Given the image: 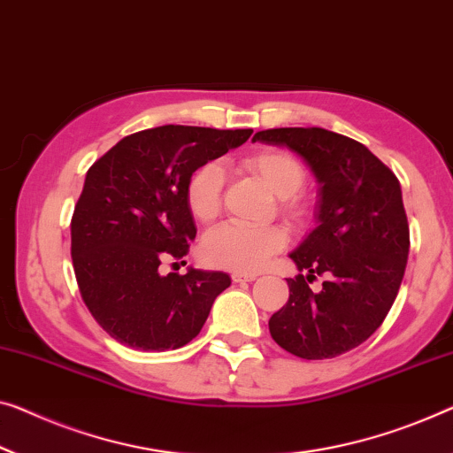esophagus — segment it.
Wrapping results in <instances>:
<instances>
[{"mask_svg": "<svg viewBox=\"0 0 453 453\" xmlns=\"http://www.w3.org/2000/svg\"><path fill=\"white\" fill-rule=\"evenodd\" d=\"M232 280H234V282H252V280H256V274H240V273H234V274H232Z\"/></svg>", "mask_w": 453, "mask_h": 453, "instance_id": "esophagus-1", "label": "esophagus"}]
</instances>
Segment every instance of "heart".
Segmentation results:
<instances>
[{
	"instance_id": "heart-1",
	"label": "heart",
	"mask_w": 453,
	"mask_h": 453,
	"mask_svg": "<svg viewBox=\"0 0 453 453\" xmlns=\"http://www.w3.org/2000/svg\"><path fill=\"white\" fill-rule=\"evenodd\" d=\"M240 166L265 183L274 197H279V213L288 221L305 219L307 207L299 197L305 185V171L301 162L285 150L265 148L240 160ZM224 171L215 162H207L188 174L185 201L188 213L201 224H209L221 213L224 203ZM287 246V234L279 226L244 227L226 224L209 232L201 242V256L207 265L252 274L270 260V256Z\"/></svg>"
}]
</instances>
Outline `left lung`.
<instances>
[{"mask_svg":"<svg viewBox=\"0 0 453 453\" xmlns=\"http://www.w3.org/2000/svg\"><path fill=\"white\" fill-rule=\"evenodd\" d=\"M256 140L291 148L321 183L319 226L291 254L309 274L287 279L270 335L305 360L346 354L380 327L403 282L411 242L399 179L360 142L323 127H273ZM317 273L328 280L313 294Z\"/></svg>","mask_w":453,"mask_h":453,"instance_id":"8db88e82","label":"left lung"}]
</instances>
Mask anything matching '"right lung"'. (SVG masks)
<instances>
[{"label": "right lung", "instance_id": "obj_1", "mask_svg": "<svg viewBox=\"0 0 453 453\" xmlns=\"http://www.w3.org/2000/svg\"><path fill=\"white\" fill-rule=\"evenodd\" d=\"M252 130L160 126L121 138L87 171L71 219L77 285L113 340L144 352L183 348L201 332L226 273L160 274L188 254L197 227L185 185L205 162L244 144Z\"/></svg>", "mask_w": 453, "mask_h": 453}]
</instances>
